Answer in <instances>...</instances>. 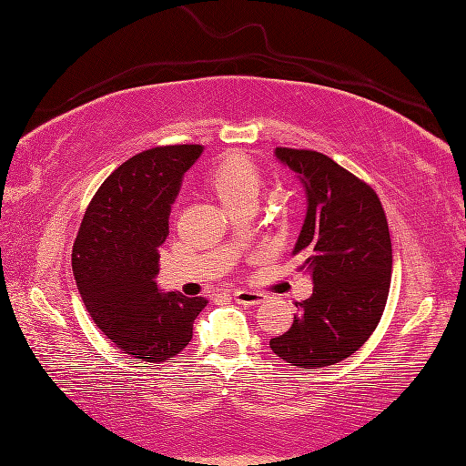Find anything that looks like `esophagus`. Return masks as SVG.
Masks as SVG:
<instances>
[{"label": "esophagus", "mask_w": 466, "mask_h": 466, "mask_svg": "<svg viewBox=\"0 0 466 466\" xmlns=\"http://www.w3.org/2000/svg\"><path fill=\"white\" fill-rule=\"evenodd\" d=\"M233 299H235V303L246 305V307H256L259 303H264L262 292H254V290H235Z\"/></svg>", "instance_id": "1"}]
</instances>
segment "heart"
Listing matches in <instances>:
<instances>
[{
    "instance_id": "1",
    "label": "heart",
    "mask_w": 466,
    "mask_h": 466,
    "mask_svg": "<svg viewBox=\"0 0 466 466\" xmlns=\"http://www.w3.org/2000/svg\"><path fill=\"white\" fill-rule=\"evenodd\" d=\"M207 179L227 208L256 200L259 186H262V176H259L256 163L239 153L227 155L215 163L208 169Z\"/></svg>"
}]
</instances>
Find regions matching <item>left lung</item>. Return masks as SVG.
Listing matches in <instances>:
<instances>
[{"label": "left lung", "mask_w": 466, "mask_h": 466, "mask_svg": "<svg viewBox=\"0 0 466 466\" xmlns=\"http://www.w3.org/2000/svg\"><path fill=\"white\" fill-rule=\"evenodd\" d=\"M307 192V217L292 256L313 276V295L297 303L290 329L272 352L297 369H325L352 356L385 311L393 249L377 192L311 149L276 147Z\"/></svg>", "instance_id": "1"}]
</instances>
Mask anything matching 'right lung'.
Here are the masks:
<instances>
[{
    "label": "right lung",
    "mask_w": 466,
    "mask_h": 466,
    "mask_svg": "<svg viewBox=\"0 0 466 466\" xmlns=\"http://www.w3.org/2000/svg\"><path fill=\"white\" fill-rule=\"evenodd\" d=\"M202 145L153 147L122 163L97 187L73 243V276L87 313L135 362H166L192 339L204 297L161 292L159 246L182 177Z\"/></svg>",
    "instance_id": "obj_1"
}]
</instances>
